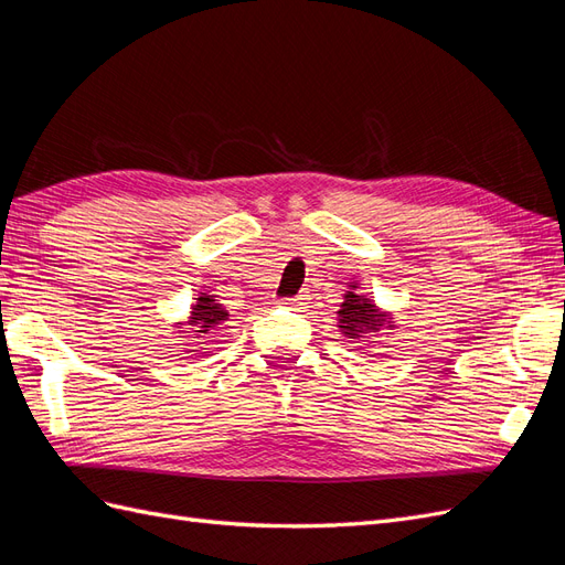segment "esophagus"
<instances>
[{
  "mask_svg": "<svg viewBox=\"0 0 565 565\" xmlns=\"http://www.w3.org/2000/svg\"><path fill=\"white\" fill-rule=\"evenodd\" d=\"M280 303L287 306V309H299L303 303V297H287V299H280Z\"/></svg>",
  "mask_w": 565,
  "mask_h": 565,
  "instance_id": "obj_1",
  "label": "esophagus"
}]
</instances>
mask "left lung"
<instances>
[{"label":"left lung","mask_w":565,"mask_h":565,"mask_svg":"<svg viewBox=\"0 0 565 565\" xmlns=\"http://www.w3.org/2000/svg\"><path fill=\"white\" fill-rule=\"evenodd\" d=\"M355 289V285H351ZM386 322L384 313H380L374 309V303H370V299L349 292L344 297V303L339 309V330L349 339H361L367 332L380 330L382 324Z\"/></svg>","instance_id":"8db88e82"}]
</instances>
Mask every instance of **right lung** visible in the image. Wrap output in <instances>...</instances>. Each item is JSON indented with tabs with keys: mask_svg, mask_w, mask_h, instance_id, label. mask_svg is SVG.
<instances>
[{
	"mask_svg": "<svg viewBox=\"0 0 565 565\" xmlns=\"http://www.w3.org/2000/svg\"><path fill=\"white\" fill-rule=\"evenodd\" d=\"M224 320H228V313L224 311V306L216 303V299L202 292V297L193 303L191 320H188V324H191V330L195 334H210Z\"/></svg>",
	"mask_w": 565,
	"mask_h": 565,
	"instance_id": "obj_1",
	"label": "right lung"
}]
</instances>
